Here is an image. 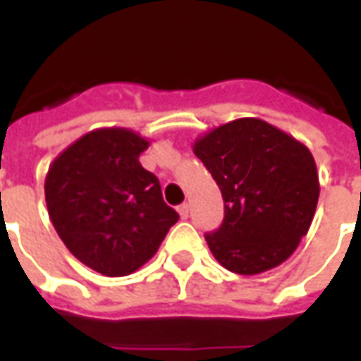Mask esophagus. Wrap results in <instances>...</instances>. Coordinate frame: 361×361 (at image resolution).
<instances>
[{"mask_svg": "<svg viewBox=\"0 0 361 361\" xmlns=\"http://www.w3.org/2000/svg\"><path fill=\"white\" fill-rule=\"evenodd\" d=\"M178 212H180V216L183 220L188 219V216H189V204L188 203L180 204V207H178Z\"/></svg>", "mask_w": 361, "mask_h": 361, "instance_id": "34e87169", "label": "esophagus"}]
</instances>
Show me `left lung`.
I'll list each match as a JSON object with an SVG mask.
<instances>
[{"label": "left lung", "mask_w": 361, "mask_h": 361, "mask_svg": "<svg viewBox=\"0 0 361 361\" xmlns=\"http://www.w3.org/2000/svg\"><path fill=\"white\" fill-rule=\"evenodd\" d=\"M222 191L224 220L204 234L220 265L259 274L284 263L307 234L319 176L310 149L257 118L212 129L193 145Z\"/></svg>", "instance_id": "left-lung-1"}]
</instances>
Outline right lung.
Masks as SVG:
<instances>
[{"label":"right lung","instance_id":"right-lung-1","mask_svg":"<svg viewBox=\"0 0 361 361\" xmlns=\"http://www.w3.org/2000/svg\"><path fill=\"white\" fill-rule=\"evenodd\" d=\"M149 141L123 127L82 135L51 162L44 193L66 247L106 276H126L149 261L180 214L160 181L139 162Z\"/></svg>","mask_w":361,"mask_h":361}]
</instances>
